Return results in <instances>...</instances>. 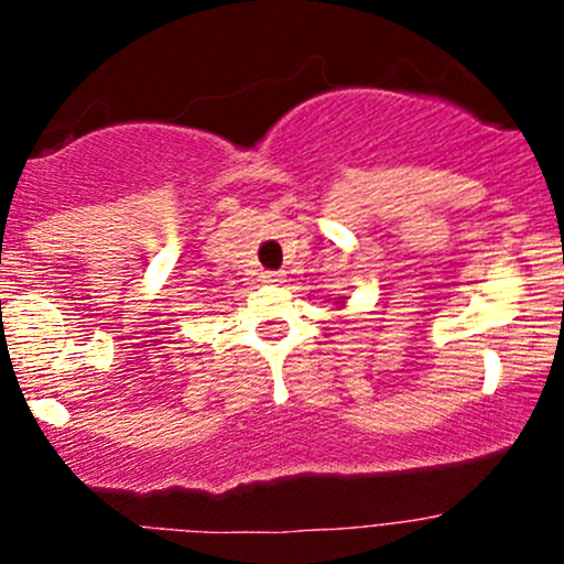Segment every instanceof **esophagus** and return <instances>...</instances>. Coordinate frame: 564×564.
I'll return each instance as SVG.
<instances>
[{
  "label": "esophagus",
  "instance_id": "1",
  "mask_svg": "<svg viewBox=\"0 0 564 564\" xmlns=\"http://www.w3.org/2000/svg\"><path fill=\"white\" fill-rule=\"evenodd\" d=\"M262 281L273 283V286H275V283H283V273H273V270H270V273L262 275Z\"/></svg>",
  "mask_w": 564,
  "mask_h": 564
}]
</instances>
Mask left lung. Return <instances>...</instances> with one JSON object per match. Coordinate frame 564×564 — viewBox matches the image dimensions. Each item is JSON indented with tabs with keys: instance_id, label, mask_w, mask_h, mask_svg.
<instances>
[{
	"instance_id": "8db88e82",
	"label": "left lung",
	"mask_w": 564,
	"mask_h": 564,
	"mask_svg": "<svg viewBox=\"0 0 564 564\" xmlns=\"http://www.w3.org/2000/svg\"><path fill=\"white\" fill-rule=\"evenodd\" d=\"M341 300H345V296H341Z\"/></svg>"
}]
</instances>
